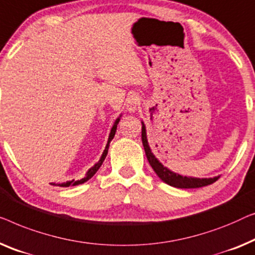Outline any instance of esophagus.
<instances>
[{
    "instance_id": "34e87169",
    "label": "esophagus",
    "mask_w": 255,
    "mask_h": 255,
    "mask_svg": "<svg viewBox=\"0 0 255 255\" xmlns=\"http://www.w3.org/2000/svg\"><path fill=\"white\" fill-rule=\"evenodd\" d=\"M139 105V98L137 96H130L126 100V109L129 112H135Z\"/></svg>"
}]
</instances>
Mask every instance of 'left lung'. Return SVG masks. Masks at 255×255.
<instances>
[{
	"label": "left lung",
	"instance_id": "left-lung-1",
	"mask_svg": "<svg viewBox=\"0 0 255 255\" xmlns=\"http://www.w3.org/2000/svg\"><path fill=\"white\" fill-rule=\"evenodd\" d=\"M142 143L143 146H144V151L146 155V158L149 160V164L151 165L153 171L156 172V174L162 179L164 182H166L167 185L173 186V187L177 188H200L203 187V186H208L210 184H214L215 181L218 180L220 177H214V178H192V177H182L180 174L174 173L163 166V164L159 162L158 159L153 156V153L150 149L148 144V139H146V131H145V126L144 124L142 123Z\"/></svg>",
	"mask_w": 255,
	"mask_h": 255
}]
</instances>
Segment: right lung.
<instances>
[{"mask_svg":"<svg viewBox=\"0 0 255 255\" xmlns=\"http://www.w3.org/2000/svg\"><path fill=\"white\" fill-rule=\"evenodd\" d=\"M119 121H120V118H118V119L116 120V123H114V125H113L112 129H111V132H110V136H109V141H107V144H106V146H105V150H104V152H103L102 157H100L99 162L97 163V164H95V166H92V167L90 168V170H89V171L87 172V175H85V177H84L83 179H81V180H77V181H75V180H71V181L62 182V184H56L57 186H61V187H69V186H76V185L83 184V182L88 181L89 179L92 178L93 175H95L96 172L99 170V167L102 166L103 162H104V160H105V158H106V156H107V151H109L110 142L112 141L113 137H114V135H116V131H117V126H118V124H119ZM52 185H55V184H52ZM56 185H55V186H56Z\"/></svg>","mask_w":255,"mask_h":255,"instance_id":"1","label":"right lung"}]
</instances>
